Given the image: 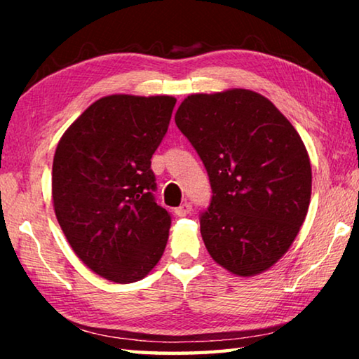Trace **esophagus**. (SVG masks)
I'll return each mask as SVG.
<instances>
[{
  "label": "esophagus",
  "mask_w": 359,
  "mask_h": 359,
  "mask_svg": "<svg viewBox=\"0 0 359 359\" xmlns=\"http://www.w3.org/2000/svg\"><path fill=\"white\" fill-rule=\"evenodd\" d=\"M174 212H175V215L185 217V215H188L191 212V204L190 203H184L182 205H179V208L175 209Z\"/></svg>",
  "instance_id": "esophagus-1"
}]
</instances>
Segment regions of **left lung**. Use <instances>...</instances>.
I'll list each match as a JSON object with an SVG mask.
<instances>
[{"label":"left lung","instance_id":"obj_1","mask_svg":"<svg viewBox=\"0 0 359 359\" xmlns=\"http://www.w3.org/2000/svg\"><path fill=\"white\" fill-rule=\"evenodd\" d=\"M175 125L204 163L212 201L199 223L215 263L241 277L276 264L299 233L312 193L306 145L252 90L190 95Z\"/></svg>","mask_w":359,"mask_h":359}]
</instances>
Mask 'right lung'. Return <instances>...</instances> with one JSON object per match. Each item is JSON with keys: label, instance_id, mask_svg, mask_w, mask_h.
<instances>
[{"label": "right lung", "instance_id": "1", "mask_svg": "<svg viewBox=\"0 0 359 359\" xmlns=\"http://www.w3.org/2000/svg\"><path fill=\"white\" fill-rule=\"evenodd\" d=\"M174 106L172 96H104L57 145V220L83 264L111 282L141 280L166 248L171 215L155 201L150 160Z\"/></svg>", "mask_w": 359, "mask_h": 359}]
</instances>
